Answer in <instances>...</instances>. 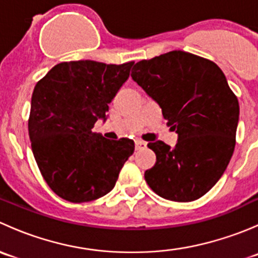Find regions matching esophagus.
<instances>
[{
	"mask_svg": "<svg viewBox=\"0 0 258 258\" xmlns=\"http://www.w3.org/2000/svg\"><path fill=\"white\" fill-rule=\"evenodd\" d=\"M146 146H147V144H146L145 141H142V140H136V141H135V147H136V150H142Z\"/></svg>",
	"mask_w": 258,
	"mask_h": 258,
	"instance_id": "1",
	"label": "esophagus"
}]
</instances>
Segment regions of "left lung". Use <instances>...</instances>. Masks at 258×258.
<instances>
[{"label":"left lung","instance_id":"8db88e82","mask_svg":"<svg viewBox=\"0 0 258 258\" xmlns=\"http://www.w3.org/2000/svg\"><path fill=\"white\" fill-rule=\"evenodd\" d=\"M131 77L178 135L175 147L147 145L156 163L145 172L146 182L170 201L200 199L217 183L235 150L240 106L225 75L210 59L171 51L137 62Z\"/></svg>","mask_w":258,"mask_h":258}]
</instances>
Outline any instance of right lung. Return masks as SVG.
<instances>
[{
	"instance_id": "obj_1",
	"label": "right lung",
	"mask_w": 258,
	"mask_h": 258,
	"mask_svg": "<svg viewBox=\"0 0 258 258\" xmlns=\"http://www.w3.org/2000/svg\"><path fill=\"white\" fill-rule=\"evenodd\" d=\"M134 62H61L35 86L28 118L33 156L49 188L81 204L107 195L135 151L130 139L92 132L106 121L108 103L126 82Z\"/></svg>"
}]
</instances>
